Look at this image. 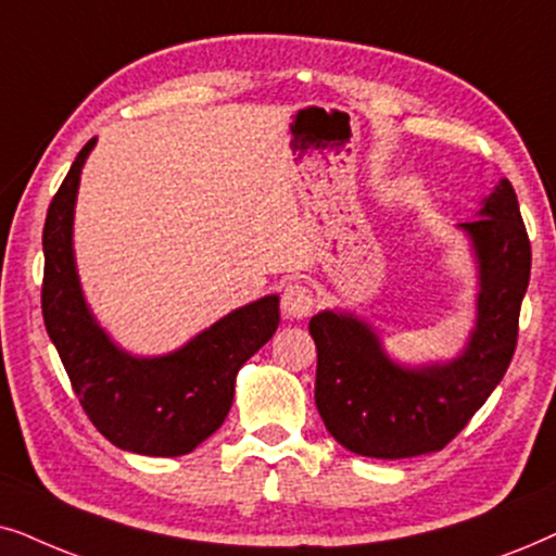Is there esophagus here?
<instances>
[{
	"instance_id": "1",
	"label": "esophagus",
	"mask_w": 556,
	"mask_h": 556,
	"mask_svg": "<svg viewBox=\"0 0 556 556\" xmlns=\"http://www.w3.org/2000/svg\"><path fill=\"white\" fill-rule=\"evenodd\" d=\"M313 307H315V294L309 287H305L302 282L285 287V292H282L285 315L294 317V320H302V317H307L309 313H313Z\"/></svg>"
}]
</instances>
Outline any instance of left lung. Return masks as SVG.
<instances>
[{
	"label": "left lung",
	"instance_id": "1",
	"mask_svg": "<svg viewBox=\"0 0 556 556\" xmlns=\"http://www.w3.org/2000/svg\"><path fill=\"white\" fill-rule=\"evenodd\" d=\"M478 258V313L468 345L447 364L399 366L376 330L348 313H317L315 404L345 450L379 460L438 453L498 387L519 340L531 243L516 190L501 180L478 218L460 224Z\"/></svg>",
	"mask_w": 556,
	"mask_h": 556
}]
</instances>
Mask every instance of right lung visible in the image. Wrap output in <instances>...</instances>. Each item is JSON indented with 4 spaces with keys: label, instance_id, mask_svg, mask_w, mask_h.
I'll return each instance as SVG.
<instances>
[{
    "label": "right lung",
    "instance_id": "right-lung-1",
    "mask_svg": "<svg viewBox=\"0 0 556 556\" xmlns=\"http://www.w3.org/2000/svg\"><path fill=\"white\" fill-rule=\"evenodd\" d=\"M91 139L58 188L42 228V317L71 387L93 427L116 447L150 457L188 455L224 425L236 374L274 336L279 298L233 309L180 351L137 358L88 309L73 258V208Z\"/></svg>",
    "mask_w": 556,
    "mask_h": 556
}]
</instances>
